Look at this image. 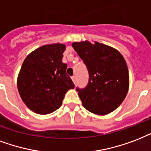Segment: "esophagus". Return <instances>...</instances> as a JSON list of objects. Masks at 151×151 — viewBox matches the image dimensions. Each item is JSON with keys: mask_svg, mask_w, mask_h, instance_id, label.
Wrapping results in <instances>:
<instances>
[{"mask_svg": "<svg viewBox=\"0 0 151 151\" xmlns=\"http://www.w3.org/2000/svg\"><path fill=\"white\" fill-rule=\"evenodd\" d=\"M76 76H72V80L73 81V83H76Z\"/></svg>", "mask_w": 151, "mask_h": 151, "instance_id": "obj_1", "label": "esophagus"}]
</instances>
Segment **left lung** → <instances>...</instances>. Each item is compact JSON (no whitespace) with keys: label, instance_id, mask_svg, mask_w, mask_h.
I'll return each mask as SVG.
<instances>
[{"label":"left lung","instance_id":"8db88e82","mask_svg":"<svg viewBox=\"0 0 151 151\" xmlns=\"http://www.w3.org/2000/svg\"><path fill=\"white\" fill-rule=\"evenodd\" d=\"M89 73L86 88H77L84 108L97 115H106L123 102L129 88V74L124 57L107 45L88 41L73 42Z\"/></svg>","mask_w":151,"mask_h":151}]
</instances>
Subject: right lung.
<instances>
[{"label": "right lung", "instance_id": "add662e5", "mask_svg": "<svg viewBox=\"0 0 151 151\" xmlns=\"http://www.w3.org/2000/svg\"><path fill=\"white\" fill-rule=\"evenodd\" d=\"M65 44L55 43L41 46L23 60L17 78L21 99L31 111L49 114L62 104L65 94L75 85L66 73L62 62Z\"/></svg>", "mask_w": 151, "mask_h": 151}]
</instances>
